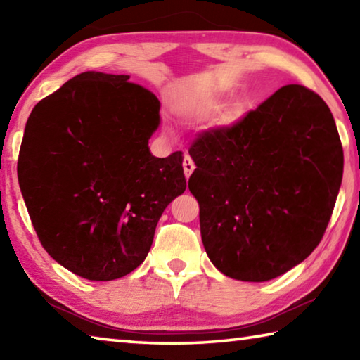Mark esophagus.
Wrapping results in <instances>:
<instances>
[{"label":"esophagus","instance_id":"1","mask_svg":"<svg viewBox=\"0 0 360 360\" xmlns=\"http://www.w3.org/2000/svg\"><path fill=\"white\" fill-rule=\"evenodd\" d=\"M182 167H184V174H186V178L188 179V178H191V174L193 173V169H195V163H193V160L188 154L184 155V162H182Z\"/></svg>","mask_w":360,"mask_h":360}]
</instances>
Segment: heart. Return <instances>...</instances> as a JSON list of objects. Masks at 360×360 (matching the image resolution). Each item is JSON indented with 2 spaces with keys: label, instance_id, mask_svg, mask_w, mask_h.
<instances>
[{
  "label": "heart",
  "instance_id": "b5f03b06",
  "mask_svg": "<svg viewBox=\"0 0 360 360\" xmlns=\"http://www.w3.org/2000/svg\"><path fill=\"white\" fill-rule=\"evenodd\" d=\"M222 106L224 103L217 98H198L192 105V115L198 120H210L221 112ZM243 114H245V111L241 108H230L227 111H224V114L219 117V122H221V125L231 127L238 124Z\"/></svg>",
  "mask_w": 360,
  "mask_h": 360
}]
</instances>
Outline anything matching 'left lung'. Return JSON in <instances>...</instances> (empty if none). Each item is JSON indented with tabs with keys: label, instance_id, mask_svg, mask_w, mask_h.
Masks as SVG:
<instances>
[{
	"label": "left lung",
	"instance_id": "obj_1",
	"mask_svg": "<svg viewBox=\"0 0 360 360\" xmlns=\"http://www.w3.org/2000/svg\"><path fill=\"white\" fill-rule=\"evenodd\" d=\"M188 154L205 251L225 276L270 281L319 245L343 178V148L313 90L284 85L238 124L202 133Z\"/></svg>",
	"mask_w": 360,
	"mask_h": 360
}]
</instances>
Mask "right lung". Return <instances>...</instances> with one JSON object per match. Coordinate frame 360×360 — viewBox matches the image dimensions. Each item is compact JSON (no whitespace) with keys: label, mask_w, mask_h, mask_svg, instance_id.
<instances>
[{"label":"right lung","mask_w":360,"mask_h":360,"mask_svg":"<svg viewBox=\"0 0 360 360\" xmlns=\"http://www.w3.org/2000/svg\"><path fill=\"white\" fill-rule=\"evenodd\" d=\"M127 75L85 71L33 108L19 184L41 245L90 281L144 262L162 212L186 191L182 152L150 154L160 101Z\"/></svg>","instance_id":"obj_1"}]
</instances>
